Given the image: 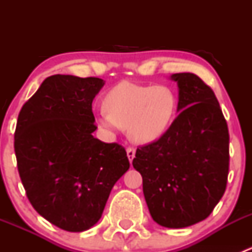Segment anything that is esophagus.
Returning a JSON list of instances; mask_svg holds the SVG:
<instances>
[{
	"label": "esophagus",
	"instance_id": "esophagus-1",
	"mask_svg": "<svg viewBox=\"0 0 252 252\" xmlns=\"http://www.w3.org/2000/svg\"><path fill=\"white\" fill-rule=\"evenodd\" d=\"M126 156H128L129 161H130L131 163L133 158L135 157V149H134V147H128V149H126Z\"/></svg>",
	"mask_w": 252,
	"mask_h": 252
}]
</instances>
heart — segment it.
<instances>
[{
    "label": "heart",
    "instance_id": "b5f03b06",
    "mask_svg": "<svg viewBox=\"0 0 252 252\" xmlns=\"http://www.w3.org/2000/svg\"><path fill=\"white\" fill-rule=\"evenodd\" d=\"M103 107L105 111L96 118L101 128H128L134 142L151 144L161 139L173 123L178 98L168 86L123 81L106 94Z\"/></svg>",
    "mask_w": 252,
    "mask_h": 252
}]
</instances>
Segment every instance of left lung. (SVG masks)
Segmentation results:
<instances>
[{"instance_id": "obj_1", "label": "left lung", "mask_w": 252, "mask_h": 252, "mask_svg": "<svg viewBox=\"0 0 252 252\" xmlns=\"http://www.w3.org/2000/svg\"><path fill=\"white\" fill-rule=\"evenodd\" d=\"M171 78L179 89V114L161 139L138 147L133 166L155 222L185 228L207 218L224 194L229 133L210 86L192 73Z\"/></svg>"}]
</instances>
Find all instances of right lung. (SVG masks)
<instances>
[{
  "instance_id": "add662e5",
  "label": "right lung",
  "mask_w": 252,
  "mask_h": 252,
  "mask_svg": "<svg viewBox=\"0 0 252 252\" xmlns=\"http://www.w3.org/2000/svg\"><path fill=\"white\" fill-rule=\"evenodd\" d=\"M103 85L100 78L51 75L18 116L14 151L28 199L67 232L98 222L112 188L130 166L122 145L93 136V100Z\"/></svg>"
}]
</instances>
